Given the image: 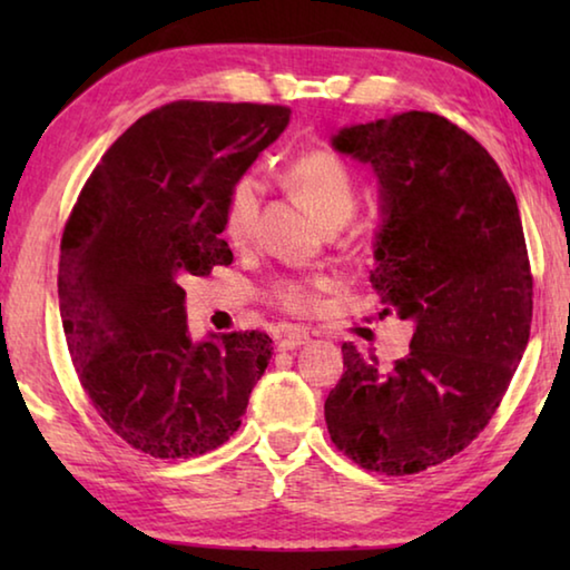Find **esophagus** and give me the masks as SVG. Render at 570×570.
<instances>
[{
    "label": "esophagus",
    "instance_id": "obj_1",
    "mask_svg": "<svg viewBox=\"0 0 570 570\" xmlns=\"http://www.w3.org/2000/svg\"><path fill=\"white\" fill-rule=\"evenodd\" d=\"M308 342V334L304 330H288L284 332L282 340H278V346L282 350H296V346H302Z\"/></svg>",
    "mask_w": 570,
    "mask_h": 570
}]
</instances>
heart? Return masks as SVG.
I'll return each instance as SVG.
<instances>
[{"instance_id": "heart-1", "label": "heart", "mask_w": 570, "mask_h": 570, "mask_svg": "<svg viewBox=\"0 0 570 570\" xmlns=\"http://www.w3.org/2000/svg\"><path fill=\"white\" fill-rule=\"evenodd\" d=\"M304 206L324 226L340 228L360 206V180L354 170L332 150H312L288 163L284 173ZM258 214H262V183L256 176H240L230 186L224 204V236L234 248L254 244ZM332 286L326 276H282L268 284V304L288 314H312L320 306L322 292Z\"/></svg>"}]
</instances>
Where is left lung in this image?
Here are the masks:
<instances>
[{
  "mask_svg": "<svg viewBox=\"0 0 570 570\" xmlns=\"http://www.w3.org/2000/svg\"><path fill=\"white\" fill-rule=\"evenodd\" d=\"M332 146L370 163L384 224L370 274L384 314L414 322L390 374L342 344L324 402L332 442L356 465L414 475L465 450L500 407L533 322V276L513 190L455 122L410 110L340 130Z\"/></svg>",
  "mask_w": 570,
  "mask_h": 570,
  "instance_id": "obj_1",
  "label": "left lung"
}]
</instances>
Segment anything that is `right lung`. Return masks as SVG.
<instances>
[{
  "mask_svg": "<svg viewBox=\"0 0 570 570\" xmlns=\"http://www.w3.org/2000/svg\"><path fill=\"white\" fill-rule=\"evenodd\" d=\"M292 108L178 100L132 122L85 183L60 244L62 330L85 394L130 448L198 458L240 424L264 332L190 342V276L228 266L224 204Z\"/></svg>",
  "mask_w": 570,
  "mask_h": 570,
  "instance_id": "right-lung-1",
  "label": "right lung"
}]
</instances>
